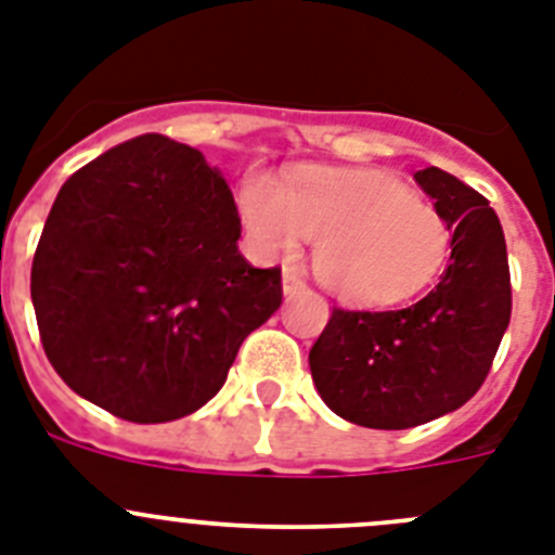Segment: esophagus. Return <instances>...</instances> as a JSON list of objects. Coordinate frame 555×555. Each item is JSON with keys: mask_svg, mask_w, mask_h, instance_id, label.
Listing matches in <instances>:
<instances>
[{"mask_svg": "<svg viewBox=\"0 0 555 555\" xmlns=\"http://www.w3.org/2000/svg\"><path fill=\"white\" fill-rule=\"evenodd\" d=\"M302 288H306V278H302L300 269H283V294H286V297H294V294H300Z\"/></svg>", "mask_w": 555, "mask_h": 555, "instance_id": "obj_1", "label": "esophagus"}]
</instances>
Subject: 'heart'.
Returning <instances> with one entry per match:
<instances>
[{
    "label": "heart",
    "mask_w": 555,
    "mask_h": 555,
    "mask_svg": "<svg viewBox=\"0 0 555 555\" xmlns=\"http://www.w3.org/2000/svg\"><path fill=\"white\" fill-rule=\"evenodd\" d=\"M244 228L267 255L317 242L313 272L338 300L389 306L439 278L450 230L428 203L386 171L308 169L281 185L253 175L242 191Z\"/></svg>",
    "instance_id": "heart-1"
}]
</instances>
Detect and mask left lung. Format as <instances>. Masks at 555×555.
Segmentation results:
<instances>
[{
    "label": "left lung",
    "mask_w": 555,
    "mask_h": 555,
    "mask_svg": "<svg viewBox=\"0 0 555 555\" xmlns=\"http://www.w3.org/2000/svg\"><path fill=\"white\" fill-rule=\"evenodd\" d=\"M450 230V263L423 300L397 311L333 308L308 352L333 414L377 430L414 428L461 409L487 380L512 320L500 219L478 191L428 166L414 175Z\"/></svg>",
    "instance_id": "obj_1"
}]
</instances>
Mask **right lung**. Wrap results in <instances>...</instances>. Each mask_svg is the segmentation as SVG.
Segmentation results:
<instances>
[{
    "mask_svg": "<svg viewBox=\"0 0 555 555\" xmlns=\"http://www.w3.org/2000/svg\"><path fill=\"white\" fill-rule=\"evenodd\" d=\"M222 171L146 132L102 152L57 191L29 294L49 364L127 423H171L228 380L244 338L283 300L281 269L238 253Z\"/></svg>",
    "mask_w": 555,
    "mask_h": 555,
    "instance_id": "right-lung-1",
    "label": "right lung"
}]
</instances>
